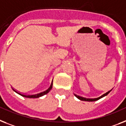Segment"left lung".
<instances>
[{
    "mask_svg": "<svg viewBox=\"0 0 126 126\" xmlns=\"http://www.w3.org/2000/svg\"><path fill=\"white\" fill-rule=\"evenodd\" d=\"M111 91V89L110 90V91H108L107 93H104V94H102V96H99V97H98V98H84V97H82V96H79V95H77V94H75V96L77 97V98H78L79 100H82V101H88V102H93V101H96V100H99L100 98H102V97H104V96H106V95H108V94H109V93H110V91Z\"/></svg>",
    "mask_w": 126,
    "mask_h": 126,
    "instance_id": "obj_1",
    "label": "left lung"
}]
</instances>
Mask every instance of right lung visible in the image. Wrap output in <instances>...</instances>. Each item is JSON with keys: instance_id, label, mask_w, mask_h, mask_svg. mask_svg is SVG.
<instances>
[{"instance_id": "right-lung-1", "label": "right lung", "mask_w": 126, "mask_h": 126, "mask_svg": "<svg viewBox=\"0 0 126 126\" xmlns=\"http://www.w3.org/2000/svg\"><path fill=\"white\" fill-rule=\"evenodd\" d=\"M52 87H53V81H52L50 87H49L48 89H47V90L43 91V92H41V93H37V94H32V95H28V94H22V93H19L18 91H16V90H15V89H13V91H15L16 93L19 94L20 95H21V96H24V97H26V98H38V97H40V96H43V95H44V94H47V93H49V91H50L51 89H52Z\"/></svg>"}]
</instances>
